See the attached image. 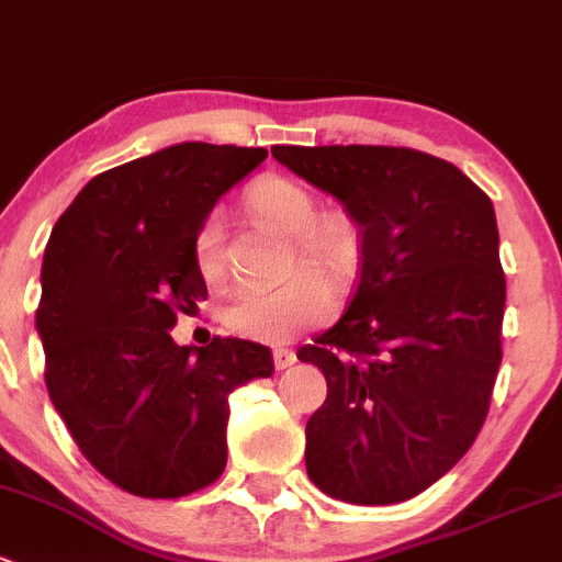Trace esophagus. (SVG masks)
Listing matches in <instances>:
<instances>
[{"label": "esophagus", "mask_w": 562, "mask_h": 562, "mask_svg": "<svg viewBox=\"0 0 562 562\" xmlns=\"http://www.w3.org/2000/svg\"><path fill=\"white\" fill-rule=\"evenodd\" d=\"M294 360H297V355H294L292 349H283V346L273 349V362L279 370H286L289 366H294Z\"/></svg>", "instance_id": "esophagus-1"}]
</instances>
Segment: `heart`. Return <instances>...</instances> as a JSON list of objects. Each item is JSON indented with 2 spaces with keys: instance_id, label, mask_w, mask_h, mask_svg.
<instances>
[{
  "instance_id": "heart-1",
  "label": "heart",
  "mask_w": 562,
  "mask_h": 562,
  "mask_svg": "<svg viewBox=\"0 0 562 562\" xmlns=\"http://www.w3.org/2000/svg\"><path fill=\"white\" fill-rule=\"evenodd\" d=\"M254 218L289 235L292 262H308L333 283H344L360 262V227L344 207L316 211L308 187L283 176H262L246 192ZM196 273L207 283L224 279L222 227L205 218L194 233ZM333 311L329 286L311 268L294 270L276 286H246L229 297L224 319L240 338L259 344H286L311 327L327 322Z\"/></svg>"
}]
</instances>
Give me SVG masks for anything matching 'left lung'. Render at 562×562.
Listing matches in <instances>:
<instances>
[{
  "label": "left lung",
  "instance_id": "left-lung-1",
  "mask_svg": "<svg viewBox=\"0 0 562 562\" xmlns=\"http://www.w3.org/2000/svg\"><path fill=\"white\" fill-rule=\"evenodd\" d=\"M357 218L362 268L335 327L297 357L327 379L305 425L308 479L338 501H408L460 462L501 368L506 276L490 196L395 146H273Z\"/></svg>",
  "mask_w": 562,
  "mask_h": 562
}]
</instances>
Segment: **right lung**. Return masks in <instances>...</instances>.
<instances>
[{
	"label": "right lung",
	"instance_id": "add662e5",
	"mask_svg": "<svg viewBox=\"0 0 562 562\" xmlns=\"http://www.w3.org/2000/svg\"><path fill=\"white\" fill-rule=\"evenodd\" d=\"M265 148L178 143L91 178L54 224L37 333L45 386L86 460L140 497H183L227 465L229 395L273 375L268 346H178L207 297L194 233Z\"/></svg>",
	"mask_w": 562,
	"mask_h": 562
}]
</instances>
